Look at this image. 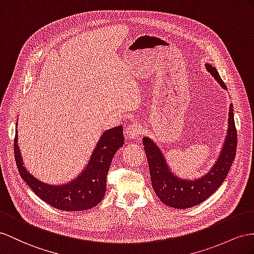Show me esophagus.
Here are the masks:
<instances>
[{
  "label": "esophagus",
  "instance_id": "1",
  "mask_svg": "<svg viewBox=\"0 0 254 254\" xmlns=\"http://www.w3.org/2000/svg\"><path fill=\"white\" fill-rule=\"evenodd\" d=\"M141 131H142L141 125H139L138 122H133L129 125V127H127V131H126V135H127V137L129 139H136V137H138Z\"/></svg>",
  "mask_w": 254,
  "mask_h": 254
}]
</instances>
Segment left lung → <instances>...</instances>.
<instances>
[{
	"mask_svg": "<svg viewBox=\"0 0 254 254\" xmlns=\"http://www.w3.org/2000/svg\"><path fill=\"white\" fill-rule=\"evenodd\" d=\"M208 73L217 80L220 87L227 90L225 83L221 79L216 67L205 63ZM226 135L219 157L214 164L203 176L195 179L181 178L175 174L163 151L152 138L144 136L142 145L147 155L149 172L154 193L161 201L176 209H186L200 204L218 190L222 185L236 154L237 133L234 120L233 104L229 109Z\"/></svg>",
	"mask_w": 254,
	"mask_h": 254,
	"instance_id": "1",
	"label": "left lung"
}]
</instances>
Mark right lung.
I'll return each instance as SVG.
<instances>
[{
	"instance_id": "add662e5",
	"label": "right lung",
	"mask_w": 254,
	"mask_h": 254,
	"mask_svg": "<svg viewBox=\"0 0 254 254\" xmlns=\"http://www.w3.org/2000/svg\"><path fill=\"white\" fill-rule=\"evenodd\" d=\"M123 144L125 137L121 126L104 131L83 170L78 176L61 185L44 183L28 171L18 146L17 129L14 152L19 174L38 197L57 209L81 211L91 209L103 199L110 164L115 153Z\"/></svg>"
}]
</instances>
